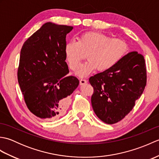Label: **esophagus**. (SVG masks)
<instances>
[{
    "label": "esophagus",
    "mask_w": 159,
    "mask_h": 159,
    "mask_svg": "<svg viewBox=\"0 0 159 159\" xmlns=\"http://www.w3.org/2000/svg\"><path fill=\"white\" fill-rule=\"evenodd\" d=\"M87 79H84V78H81V79H80V85H85V83H87Z\"/></svg>",
    "instance_id": "34e87169"
}]
</instances>
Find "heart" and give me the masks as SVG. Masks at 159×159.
Segmentation results:
<instances>
[{"mask_svg":"<svg viewBox=\"0 0 159 159\" xmlns=\"http://www.w3.org/2000/svg\"><path fill=\"white\" fill-rule=\"evenodd\" d=\"M128 50V44L121 38H111L105 33L89 31L78 38L77 41L66 43L64 48L68 66L76 70L79 63L87 60L78 70L76 74L83 76L88 75L97 68L100 72H107L116 66Z\"/></svg>","mask_w":159,"mask_h":159,"instance_id":"1","label":"heart"}]
</instances>
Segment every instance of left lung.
Listing matches in <instances>:
<instances>
[{
  "mask_svg": "<svg viewBox=\"0 0 159 159\" xmlns=\"http://www.w3.org/2000/svg\"><path fill=\"white\" fill-rule=\"evenodd\" d=\"M89 81L96 115L104 123L116 124L130 112L143 92L147 81L144 57L130 52L112 69L91 76Z\"/></svg>",
  "mask_w": 159,
  "mask_h": 159,
  "instance_id": "1",
  "label": "left lung"
}]
</instances>
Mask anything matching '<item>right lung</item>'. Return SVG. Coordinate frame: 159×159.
Here are the masks:
<instances>
[{
  "label": "right lung",
  "mask_w": 159,
  "mask_h": 159,
  "mask_svg": "<svg viewBox=\"0 0 159 159\" xmlns=\"http://www.w3.org/2000/svg\"><path fill=\"white\" fill-rule=\"evenodd\" d=\"M72 26L47 22L24 43L18 80L26 107L35 116L53 120L66 112L70 96L79 86L76 76H67L64 52L66 35Z\"/></svg>",
  "instance_id": "obj_1"
}]
</instances>
